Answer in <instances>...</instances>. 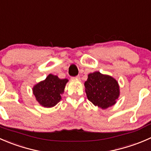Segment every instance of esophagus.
<instances>
[{
  "label": "esophagus",
  "instance_id": "esophagus-1",
  "mask_svg": "<svg viewBox=\"0 0 151 151\" xmlns=\"http://www.w3.org/2000/svg\"><path fill=\"white\" fill-rule=\"evenodd\" d=\"M80 76H76V77H72V79L73 80H80Z\"/></svg>",
  "mask_w": 151,
  "mask_h": 151
}]
</instances>
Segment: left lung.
<instances>
[{
  "mask_svg": "<svg viewBox=\"0 0 151 151\" xmlns=\"http://www.w3.org/2000/svg\"><path fill=\"white\" fill-rule=\"evenodd\" d=\"M84 86L88 100L103 109L114 105L120 96L118 82L111 76L100 72L89 73Z\"/></svg>",
  "mask_w": 151,
  "mask_h": 151,
  "instance_id": "left-lung-1",
  "label": "left lung"
}]
</instances>
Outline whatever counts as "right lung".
Wrapping results in <instances>:
<instances>
[{
  "label": "right lung",
  "instance_id": "obj_1",
  "mask_svg": "<svg viewBox=\"0 0 151 151\" xmlns=\"http://www.w3.org/2000/svg\"><path fill=\"white\" fill-rule=\"evenodd\" d=\"M68 81L67 78L60 79L57 76L49 74L44 81L33 87V93L40 105L50 108L61 101Z\"/></svg>",
  "mask_w": 151,
  "mask_h": 151
}]
</instances>
